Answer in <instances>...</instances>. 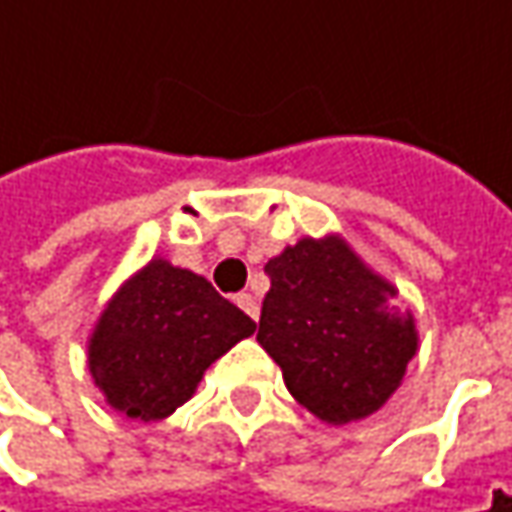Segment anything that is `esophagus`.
<instances>
[{
	"label": "esophagus",
	"instance_id": "1",
	"mask_svg": "<svg viewBox=\"0 0 512 512\" xmlns=\"http://www.w3.org/2000/svg\"><path fill=\"white\" fill-rule=\"evenodd\" d=\"M235 302H238V307L244 310L246 316L255 318L257 321V316H260V307H257V299L252 296V293H238V296H235Z\"/></svg>",
	"mask_w": 512,
	"mask_h": 512
}]
</instances>
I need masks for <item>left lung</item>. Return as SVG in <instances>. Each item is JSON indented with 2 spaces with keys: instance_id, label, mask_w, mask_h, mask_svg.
I'll list each match as a JSON object with an SVG mask.
<instances>
[{
  "instance_id": "left-lung-1",
  "label": "left lung",
  "mask_w": 512,
  "mask_h": 512,
  "mask_svg": "<svg viewBox=\"0 0 512 512\" xmlns=\"http://www.w3.org/2000/svg\"><path fill=\"white\" fill-rule=\"evenodd\" d=\"M271 277L257 341L285 388L324 424L377 413L418 349L399 288L366 266L346 238H302L266 263Z\"/></svg>"
}]
</instances>
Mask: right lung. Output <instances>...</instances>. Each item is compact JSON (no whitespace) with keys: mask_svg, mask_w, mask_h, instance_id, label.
<instances>
[{"mask_svg":"<svg viewBox=\"0 0 512 512\" xmlns=\"http://www.w3.org/2000/svg\"><path fill=\"white\" fill-rule=\"evenodd\" d=\"M257 324L202 274L152 257L102 310L88 338V371L116 413L169 418L205 371Z\"/></svg>","mask_w":512,"mask_h":512,"instance_id":"obj_1","label":"right lung"}]
</instances>
